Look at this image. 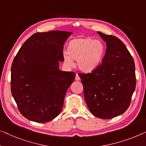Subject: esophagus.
<instances>
[{
    "mask_svg": "<svg viewBox=\"0 0 146 146\" xmlns=\"http://www.w3.org/2000/svg\"><path fill=\"white\" fill-rule=\"evenodd\" d=\"M80 79H80V77H79V75H78V74H76V77H75V80H76V81H80Z\"/></svg>",
    "mask_w": 146,
    "mask_h": 146,
    "instance_id": "obj_1",
    "label": "esophagus"
}]
</instances>
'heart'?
Wrapping results in <instances>:
<instances>
[{
    "label": "heart",
    "mask_w": 146,
    "mask_h": 146,
    "mask_svg": "<svg viewBox=\"0 0 146 146\" xmlns=\"http://www.w3.org/2000/svg\"><path fill=\"white\" fill-rule=\"evenodd\" d=\"M106 47L102 41L91 38H77L71 40L63 53V61L69 67L77 60L78 68L82 72L90 73L96 71L104 60Z\"/></svg>",
    "instance_id": "1"
}]
</instances>
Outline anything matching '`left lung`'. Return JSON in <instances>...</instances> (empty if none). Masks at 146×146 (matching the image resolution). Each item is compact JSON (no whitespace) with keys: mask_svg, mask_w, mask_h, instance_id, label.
<instances>
[{"mask_svg":"<svg viewBox=\"0 0 146 146\" xmlns=\"http://www.w3.org/2000/svg\"><path fill=\"white\" fill-rule=\"evenodd\" d=\"M106 44L102 64L94 72L79 73L90 111L101 119L122 114L130 106L135 88V64L124 43L116 36L97 32Z\"/></svg>","mask_w":146,"mask_h":146,"instance_id":"1","label":"left lung"}]
</instances>
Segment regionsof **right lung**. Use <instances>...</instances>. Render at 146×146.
<instances>
[{"instance_id":"obj_1","label":"right lung","mask_w":146,"mask_h":146,"mask_svg":"<svg viewBox=\"0 0 146 146\" xmlns=\"http://www.w3.org/2000/svg\"><path fill=\"white\" fill-rule=\"evenodd\" d=\"M73 32L50 31L30 37L14 57L11 92L20 113L44 123L60 114L67 90L75 73L59 69L65 41Z\"/></svg>"}]
</instances>
